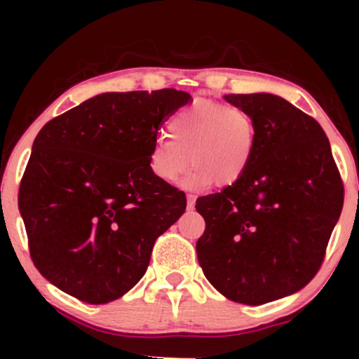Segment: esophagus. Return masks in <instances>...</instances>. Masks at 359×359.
I'll return each instance as SVG.
<instances>
[{"mask_svg": "<svg viewBox=\"0 0 359 359\" xmlns=\"http://www.w3.org/2000/svg\"><path fill=\"white\" fill-rule=\"evenodd\" d=\"M194 204H196V197H194L192 194H189V196H187V209H194Z\"/></svg>", "mask_w": 359, "mask_h": 359, "instance_id": "34e87169", "label": "esophagus"}]
</instances>
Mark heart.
Wrapping results in <instances>:
<instances>
[{"instance_id": "obj_1", "label": "heart", "mask_w": 359, "mask_h": 359, "mask_svg": "<svg viewBox=\"0 0 359 359\" xmlns=\"http://www.w3.org/2000/svg\"><path fill=\"white\" fill-rule=\"evenodd\" d=\"M170 138L155 140L148 155V167L165 184L179 180L191 162L196 165L185 180L199 189L216 180L229 185L248 170L258 143L255 118L240 106L216 101L196 102L168 121Z\"/></svg>"}]
</instances>
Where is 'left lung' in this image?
<instances>
[{
    "instance_id": "obj_1",
    "label": "left lung",
    "mask_w": 359,
    "mask_h": 359,
    "mask_svg": "<svg viewBox=\"0 0 359 359\" xmlns=\"http://www.w3.org/2000/svg\"><path fill=\"white\" fill-rule=\"evenodd\" d=\"M224 100L255 118L257 151L240 180L196 201L205 221L197 258L226 299L259 306L295 294L316 277L344 187L314 118L269 93Z\"/></svg>"
}]
</instances>
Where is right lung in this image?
<instances>
[{
  "label": "right lung",
  "mask_w": 359,
  "mask_h": 359,
  "mask_svg": "<svg viewBox=\"0 0 359 359\" xmlns=\"http://www.w3.org/2000/svg\"><path fill=\"white\" fill-rule=\"evenodd\" d=\"M191 94L104 93L36 135L18 208L30 257L52 285L88 304L125 295L155 240L185 211V194L150 172L160 126Z\"/></svg>",
  "instance_id": "right-lung-1"
}]
</instances>
